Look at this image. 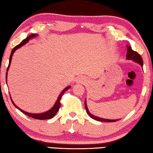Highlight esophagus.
Listing matches in <instances>:
<instances>
[{
	"instance_id": "1",
	"label": "esophagus",
	"mask_w": 153,
	"mask_h": 153,
	"mask_svg": "<svg viewBox=\"0 0 153 153\" xmlns=\"http://www.w3.org/2000/svg\"><path fill=\"white\" fill-rule=\"evenodd\" d=\"M87 81V80L86 78H85V77H79L78 79L76 80V82H81V83H84V82H86Z\"/></svg>"
}]
</instances>
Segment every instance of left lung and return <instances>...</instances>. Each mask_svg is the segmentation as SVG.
<instances>
[{"instance_id":"8db88e82","label":"left lung","mask_w":153,"mask_h":153,"mask_svg":"<svg viewBox=\"0 0 153 153\" xmlns=\"http://www.w3.org/2000/svg\"><path fill=\"white\" fill-rule=\"evenodd\" d=\"M126 58H127V59H128V60H132L136 62L139 63L142 66H143V58H142L140 55L139 54V53L137 52H136V51H134L132 49V48H131L130 46H128V51H127ZM85 109H86L87 113L88 114V115H89V116L91 117H92L93 119H94L95 120H97V121H101V122H115L117 121V120H106V119L100 118V117H96L95 116H93L91 114H90V112L89 111V110H88L87 104H86V102H85Z\"/></svg>"}]
</instances>
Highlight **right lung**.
I'll list each match as a JSON object with an SVG mask.
<instances>
[{"label":"right lung","instance_id":"1","mask_svg":"<svg viewBox=\"0 0 153 153\" xmlns=\"http://www.w3.org/2000/svg\"><path fill=\"white\" fill-rule=\"evenodd\" d=\"M36 34H31L30 36H29L28 37H27L25 39H23L22 42H21L19 44H18L17 45H16V46L13 48V50L11 51V53H10V58H9V66L7 67V72H6V81H7V71H9V66L10 65V62H11V59H12V56L13 55V53L15 52V51L18 49V48H19L20 47L22 46L23 45L25 44L27 42L29 39L33 38V37H36ZM71 87H67L66 88H65L61 92V93L60 94V95L58 96V100L56 101V102L55 103V105H53V108L50 109L49 111H48L46 112H44V113H42V114H31V113H28V112H25L23 111L22 109H21L20 108H19L17 106H16L15 104L13 103V101L11 100V97H10V100H11L12 103L13 105H14L16 108H17L18 109H19L21 111H22L23 114H25L27 116H28L29 117H33L34 119H36V120H48V119H51L52 118V117L55 116V115L57 114V112L58 111L59 109L60 108V105H61V103H60V100H61V98L62 97V95H64V93L65 91H66L67 90H68L69 88Z\"/></svg>","mask_w":153,"mask_h":153}]
</instances>
